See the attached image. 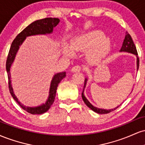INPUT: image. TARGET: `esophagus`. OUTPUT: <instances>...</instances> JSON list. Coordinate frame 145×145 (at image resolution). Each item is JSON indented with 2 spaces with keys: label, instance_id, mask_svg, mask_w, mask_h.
Listing matches in <instances>:
<instances>
[{
  "label": "esophagus",
  "instance_id": "34e87169",
  "mask_svg": "<svg viewBox=\"0 0 145 145\" xmlns=\"http://www.w3.org/2000/svg\"><path fill=\"white\" fill-rule=\"evenodd\" d=\"M80 70H81V67L79 65L74 66V67L71 68V71H72V72H78V71H80Z\"/></svg>",
  "mask_w": 145,
  "mask_h": 145
}]
</instances>
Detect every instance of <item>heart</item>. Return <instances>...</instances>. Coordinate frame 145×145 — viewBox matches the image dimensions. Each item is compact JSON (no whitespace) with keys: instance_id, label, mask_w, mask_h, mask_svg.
<instances>
[{"instance_id":"1","label":"heart","mask_w":145,"mask_h":145,"mask_svg":"<svg viewBox=\"0 0 145 145\" xmlns=\"http://www.w3.org/2000/svg\"><path fill=\"white\" fill-rule=\"evenodd\" d=\"M111 41L108 37L99 30H94L74 39L71 48L67 45L63 47V53L67 56H72L74 52L86 51L90 49L87 58L92 63L100 61L108 54L110 48Z\"/></svg>"}]
</instances>
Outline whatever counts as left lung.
Returning <instances> with one entry per match:
<instances>
[{
  "label": "left lung",
  "instance_id": "left-lung-1",
  "mask_svg": "<svg viewBox=\"0 0 145 145\" xmlns=\"http://www.w3.org/2000/svg\"><path fill=\"white\" fill-rule=\"evenodd\" d=\"M119 52H124L131 53V54H134V55L136 56V66H137V71H138V67H139V59L138 57L137 50H136V48L135 45L134 44V41H133L132 39H131V37L127 32H125V39L123 40V42L122 47H121ZM87 81H88L87 78H86L85 80H84V89H83V91L82 93V97L83 101H84V102L85 103V104L90 109H91L93 111H94V112L98 113V114H107V113L112 112V111L114 110H116L117 108L119 107L120 105H119V106H117L116 107L112 109H103V108H97L95 107V106H93V105L90 103V101L86 99L84 94V91L86 87Z\"/></svg>",
  "mask_w": 145,
  "mask_h": 145
}]
</instances>
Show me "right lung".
I'll return each instance as SVG.
<instances>
[{"label":"right lung","mask_w":145,"mask_h":145,"mask_svg":"<svg viewBox=\"0 0 145 145\" xmlns=\"http://www.w3.org/2000/svg\"><path fill=\"white\" fill-rule=\"evenodd\" d=\"M60 20L59 18H44V19L38 20L33 22L18 35L16 39L11 44V48H10L6 62V70L7 72L8 80H9V89L10 93L14 99V100L22 108L32 114H44L50 109V108L54 103L57 86L60 82L66 76V73L63 71V72H59L54 74L52 78L49 89V95H48V97L46 102L39 105V106L31 107V106H26L22 104L15 95L12 85H11L10 69H11V65L14 62L15 58H16V54L19 50L20 47L22 46V44H23V42L25 41L27 37L39 35L51 34L53 33L54 28L57 26Z\"/></svg>","instance_id":"add662e5"}]
</instances>
